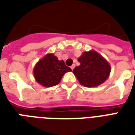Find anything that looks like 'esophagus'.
<instances>
[{
	"label": "esophagus",
	"instance_id": "obj_1",
	"mask_svg": "<svg viewBox=\"0 0 135 135\" xmlns=\"http://www.w3.org/2000/svg\"><path fill=\"white\" fill-rule=\"evenodd\" d=\"M74 66H75V65L73 64L72 66H71V70H73L74 68Z\"/></svg>",
	"mask_w": 135,
	"mask_h": 135
}]
</instances>
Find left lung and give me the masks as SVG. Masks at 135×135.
Listing matches in <instances>:
<instances>
[{"mask_svg":"<svg viewBox=\"0 0 135 135\" xmlns=\"http://www.w3.org/2000/svg\"><path fill=\"white\" fill-rule=\"evenodd\" d=\"M78 61L80 65L74 69L73 73L80 85L85 87H98L106 81L110 75L111 67L109 63L95 50L82 53Z\"/></svg>","mask_w":135,"mask_h":135,"instance_id":"left-lung-1","label":"left lung"}]
</instances>
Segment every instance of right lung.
I'll list each match as a JSON object with an SVG mask.
<instances>
[{
    "label": "right lung",
    "mask_w": 135,
    "mask_h": 135,
    "mask_svg": "<svg viewBox=\"0 0 135 135\" xmlns=\"http://www.w3.org/2000/svg\"><path fill=\"white\" fill-rule=\"evenodd\" d=\"M71 71L63 60L59 61L53 53H47L36 64L33 74L38 84L50 88L59 84L65 73Z\"/></svg>",
    "instance_id": "right-lung-1"
}]
</instances>
